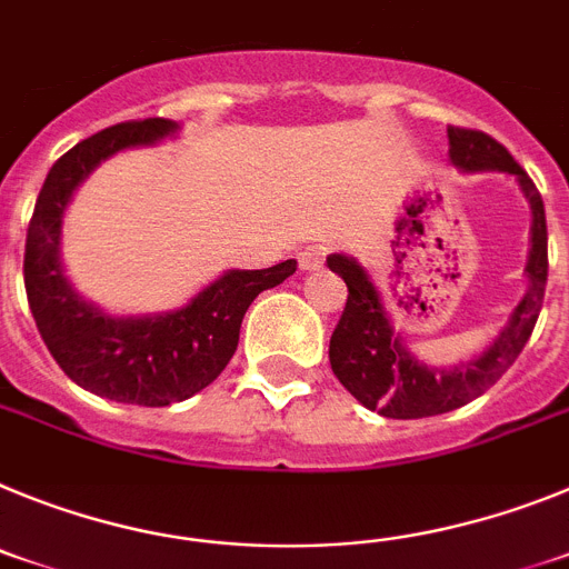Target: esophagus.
<instances>
[{"label":"esophagus","mask_w":569,"mask_h":569,"mask_svg":"<svg viewBox=\"0 0 569 569\" xmlns=\"http://www.w3.org/2000/svg\"><path fill=\"white\" fill-rule=\"evenodd\" d=\"M326 254H329V243H312V246H306V249L298 254L300 271H315V269H320V263H323V260H326Z\"/></svg>","instance_id":"34e87169"}]
</instances>
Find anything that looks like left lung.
Masks as SVG:
<instances>
[{
	"instance_id": "1",
	"label": "left lung",
	"mask_w": 569,
	"mask_h": 569,
	"mask_svg": "<svg viewBox=\"0 0 569 569\" xmlns=\"http://www.w3.org/2000/svg\"><path fill=\"white\" fill-rule=\"evenodd\" d=\"M449 160L463 174L478 171H501L516 177L518 189L530 202V254H527V291L510 312L501 332L469 360H458L456 367H432L423 363L395 332L392 315L380 298L372 274L349 254H329L326 266L343 278L349 298L329 340V363L335 378L343 383L360 403L383 418H429L443 415L463 403L476 401L478 395L501 378L516 363L523 343L536 329L538 312L545 303L547 286V217L545 200L536 182L501 142L490 134L469 131V128H447Z\"/></svg>"
}]
</instances>
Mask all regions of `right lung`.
<instances>
[{
    "instance_id": "right-lung-1",
    "label": "right lung",
    "mask_w": 569,
    "mask_h": 569,
    "mask_svg": "<svg viewBox=\"0 0 569 569\" xmlns=\"http://www.w3.org/2000/svg\"><path fill=\"white\" fill-rule=\"evenodd\" d=\"M174 120L120 122L77 142L48 171L24 243V291L37 329L62 372L117 403L168 407L206 389L223 372L240 340L251 300L283 283L298 263L229 269L180 309L111 315L73 289L62 263V220L73 191L108 157L177 137Z\"/></svg>"
}]
</instances>
